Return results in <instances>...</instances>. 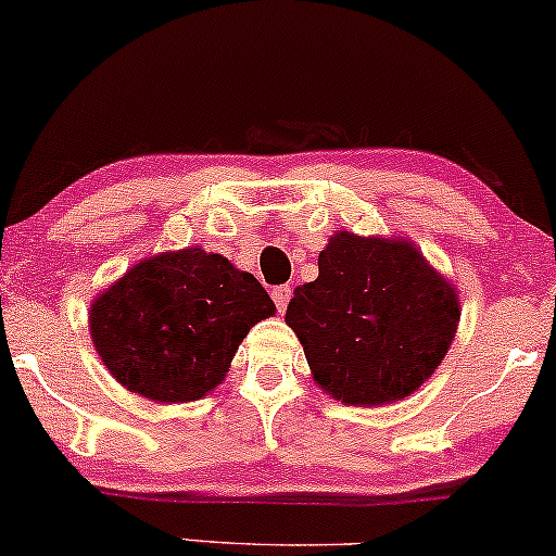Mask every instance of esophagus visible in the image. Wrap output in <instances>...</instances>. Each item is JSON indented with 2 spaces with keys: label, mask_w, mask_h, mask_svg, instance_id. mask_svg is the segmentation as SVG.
Wrapping results in <instances>:
<instances>
[{
  "label": "esophagus",
  "mask_w": 556,
  "mask_h": 556,
  "mask_svg": "<svg viewBox=\"0 0 556 556\" xmlns=\"http://www.w3.org/2000/svg\"><path fill=\"white\" fill-rule=\"evenodd\" d=\"M270 293H273V301H276L278 312H283V308L288 306V301H291L293 288L291 286H276Z\"/></svg>",
  "instance_id": "34e87169"
}]
</instances>
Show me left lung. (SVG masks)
I'll list each match as a JSON object with an SVG mask.
<instances>
[{
    "mask_svg": "<svg viewBox=\"0 0 556 556\" xmlns=\"http://www.w3.org/2000/svg\"><path fill=\"white\" fill-rule=\"evenodd\" d=\"M457 321V293L414 244L352 232L331 237L319 278L286 308L316 383L352 406L414 393L444 359Z\"/></svg>",
    "mask_w": 556,
    "mask_h": 556,
    "instance_id": "1",
    "label": "left lung"
}]
</instances>
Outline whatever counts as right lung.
<instances>
[{
    "mask_svg": "<svg viewBox=\"0 0 556 556\" xmlns=\"http://www.w3.org/2000/svg\"><path fill=\"white\" fill-rule=\"evenodd\" d=\"M276 304L250 273L201 248L137 263L91 306V340L127 391L197 401L225 378L237 348Z\"/></svg>",
    "mask_w": 556,
    "mask_h": 556,
    "instance_id": "right-lung-1",
    "label": "right lung"
}]
</instances>
